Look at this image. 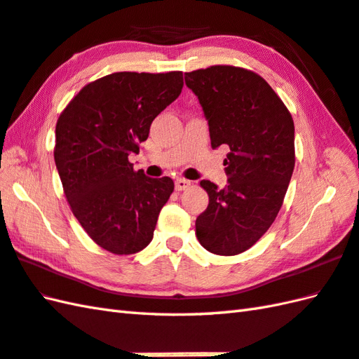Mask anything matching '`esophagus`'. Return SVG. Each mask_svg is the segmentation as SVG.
<instances>
[{
    "label": "esophagus",
    "instance_id": "34e87169",
    "mask_svg": "<svg viewBox=\"0 0 359 359\" xmlns=\"http://www.w3.org/2000/svg\"><path fill=\"white\" fill-rule=\"evenodd\" d=\"M189 187H191V182L187 180V179H177V180H175V189H177V191H184V189H187Z\"/></svg>",
    "mask_w": 359,
    "mask_h": 359
}]
</instances>
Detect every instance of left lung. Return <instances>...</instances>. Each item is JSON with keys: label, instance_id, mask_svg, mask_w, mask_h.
<instances>
[{"label": "left lung", "instance_id": "8db88e82", "mask_svg": "<svg viewBox=\"0 0 359 359\" xmlns=\"http://www.w3.org/2000/svg\"><path fill=\"white\" fill-rule=\"evenodd\" d=\"M208 120L211 147L226 144L228 185L210 180L208 208L196 219L201 245L220 256L243 253L276 219L294 168V123L261 75L217 65L185 74Z\"/></svg>", "mask_w": 359, "mask_h": 359}]
</instances>
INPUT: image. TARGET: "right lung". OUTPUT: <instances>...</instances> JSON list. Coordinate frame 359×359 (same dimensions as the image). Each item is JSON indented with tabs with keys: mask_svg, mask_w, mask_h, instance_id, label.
Wrapping results in <instances>:
<instances>
[{
	"mask_svg": "<svg viewBox=\"0 0 359 359\" xmlns=\"http://www.w3.org/2000/svg\"><path fill=\"white\" fill-rule=\"evenodd\" d=\"M182 88L180 71L114 72L88 83L57 120L53 158L67 203L89 238L109 253L147 247L174 191L172 179L147 177L128 156L139 154L152 120Z\"/></svg>",
	"mask_w": 359,
	"mask_h": 359,
	"instance_id": "1",
	"label": "right lung"
}]
</instances>
